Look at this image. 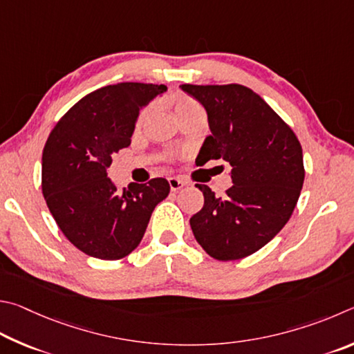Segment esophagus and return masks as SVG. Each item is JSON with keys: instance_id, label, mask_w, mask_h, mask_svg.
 <instances>
[{"instance_id": "1", "label": "esophagus", "mask_w": 354, "mask_h": 354, "mask_svg": "<svg viewBox=\"0 0 354 354\" xmlns=\"http://www.w3.org/2000/svg\"><path fill=\"white\" fill-rule=\"evenodd\" d=\"M167 182H169L171 191H178V189H182L185 185H187V182H183V180H180V178H177V177H169V178H167Z\"/></svg>"}]
</instances>
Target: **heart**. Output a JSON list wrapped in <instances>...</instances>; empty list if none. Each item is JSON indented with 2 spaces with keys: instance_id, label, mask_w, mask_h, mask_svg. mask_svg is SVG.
Returning <instances> with one entry per match:
<instances>
[{
  "instance_id": "1",
  "label": "heart",
  "mask_w": 354,
  "mask_h": 354,
  "mask_svg": "<svg viewBox=\"0 0 354 354\" xmlns=\"http://www.w3.org/2000/svg\"><path fill=\"white\" fill-rule=\"evenodd\" d=\"M172 105H174V113H176V116L180 121L189 116H203L202 105L191 96H187V95L176 96L172 99ZM151 111H152L151 107H147L141 111L135 124L136 129L140 130L142 126H145V122L149 120V116H151Z\"/></svg>"
}]
</instances>
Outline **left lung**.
I'll return each mask as SVG.
<instances>
[{
	"instance_id": "left-lung-1",
	"label": "left lung",
	"mask_w": 354,
	"mask_h": 354,
	"mask_svg": "<svg viewBox=\"0 0 354 354\" xmlns=\"http://www.w3.org/2000/svg\"><path fill=\"white\" fill-rule=\"evenodd\" d=\"M182 90L207 110L212 135L196 163L224 160L233 185L216 197L207 185L203 207L189 219L209 257L233 261L258 252L286 225L305 180L303 152L294 130L255 91L239 84L191 85Z\"/></svg>"
}]
</instances>
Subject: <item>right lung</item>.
<instances>
[{"label":"right lung","instance_id":"right-lung-1","mask_svg":"<svg viewBox=\"0 0 354 354\" xmlns=\"http://www.w3.org/2000/svg\"><path fill=\"white\" fill-rule=\"evenodd\" d=\"M165 85L121 82L95 90L60 118L41 157V191L62 233L88 257L115 261L141 243L153 208L169 194L166 178L130 183L107 177L111 155L130 146L140 110Z\"/></svg>","mask_w":354,"mask_h":354}]
</instances>
